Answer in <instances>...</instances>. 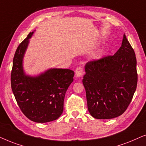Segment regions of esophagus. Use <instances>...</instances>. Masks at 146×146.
I'll return each instance as SVG.
<instances>
[{"mask_svg":"<svg viewBox=\"0 0 146 146\" xmlns=\"http://www.w3.org/2000/svg\"><path fill=\"white\" fill-rule=\"evenodd\" d=\"M83 68L81 67H77L76 69H75V76L77 77H81L83 75Z\"/></svg>","mask_w":146,"mask_h":146,"instance_id":"34e87169","label":"esophagus"}]
</instances>
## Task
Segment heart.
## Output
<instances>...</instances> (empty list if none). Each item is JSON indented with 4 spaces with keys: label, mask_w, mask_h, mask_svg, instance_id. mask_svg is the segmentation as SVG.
Returning a JSON list of instances; mask_svg holds the SVG:
<instances>
[{
    "label": "heart",
    "mask_w": 146,
    "mask_h": 146,
    "mask_svg": "<svg viewBox=\"0 0 146 146\" xmlns=\"http://www.w3.org/2000/svg\"><path fill=\"white\" fill-rule=\"evenodd\" d=\"M96 57H98V56H96Z\"/></svg>",
    "instance_id": "b5f03b06"
}]
</instances>
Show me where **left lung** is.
I'll return each mask as SVG.
<instances>
[{
    "label": "left lung",
    "mask_w": 146,
    "mask_h": 146,
    "mask_svg": "<svg viewBox=\"0 0 146 146\" xmlns=\"http://www.w3.org/2000/svg\"><path fill=\"white\" fill-rule=\"evenodd\" d=\"M136 65L135 52L125 35L114 55L85 64L83 84L92 117L112 119L125 112L136 90Z\"/></svg>",
    "instance_id": "obj_1"
}]
</instances>
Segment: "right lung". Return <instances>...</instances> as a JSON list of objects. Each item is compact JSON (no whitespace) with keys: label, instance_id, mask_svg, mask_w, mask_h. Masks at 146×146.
Returning a JSON list of instances; mask_svg holds the SVG:
<instances>
[{"label":"right lung","instance_id":"add662e5","mask_svg":"<svg viewBox=\"0 0 146 146\" xmlns=\"http://www.w3.org/2000/svg\"><path fill=\"white\" fill-rule=\"evenodd\" d=\"M34 31L19 44L13 59L11 88L21 110L31 121L46 123L59 118L63 111L65 93L73 81L74 71L51 68L31 76L23 69V58Z\"/></svg>","mask_w":146,"mask_h":146}]
</instances>
